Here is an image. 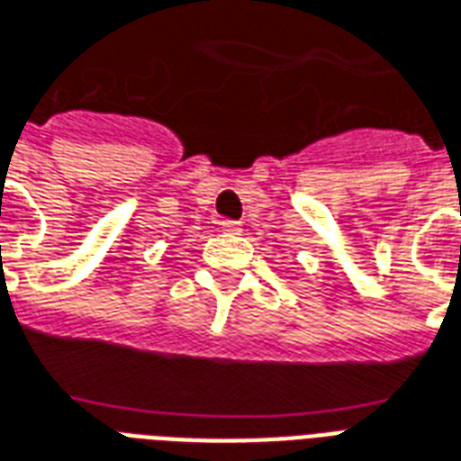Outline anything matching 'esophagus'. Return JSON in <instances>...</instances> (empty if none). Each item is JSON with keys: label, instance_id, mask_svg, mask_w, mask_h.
<instances>
[{"label": "esophagus", "instance_id": "34e87169", "mask_svg": "<svg viewBox=\"0 0 461 461\" xmlns=\"http://www.w3.org/2000/svg\"><path fill=\"white\" fill-rule=\"evenodd\" d=\"M220 230L224 231V234H240V231H241V221L221 220L220 221Z\"/></svg>", "mask_w": 461, "mask_h": 461}]
</instances>
